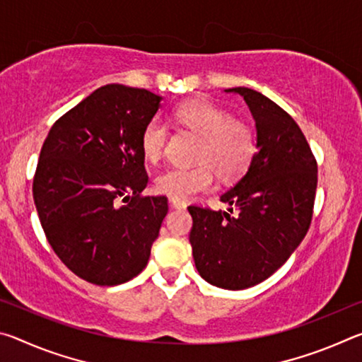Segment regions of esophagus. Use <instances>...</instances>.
Masks as SVG:
<instances>
[{"instance_id":"obj_1","label":"esophagus","mask_w":362,"mask_h":362,"mask_svg":"<svg viewBox=\"0 0 362 362\" xmlns=\"http://www.w3.org/2000/svg\"><path fill=\"white\" fill-rule=\"evenodd\" d=\"M169 206L174 207V209H185L187 203H183V201H179V199L170 198V199H169Z\"/></svg>"}]
</instances>
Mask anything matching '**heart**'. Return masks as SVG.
<instances>
[{
  "label": "heart",
  "instance_id": "1",
  "mask_svg": "<svg viewBox=\"0 0 362 362\" xmlns=\"http://www.w3.org/2000/svg\"><path fill=\"white\" fill-rule=\"evenodd\" d=\"M175 121L187 131L201 137L193 168H169L158 177L156 187L170 198L185 201L214 183V170L228 182L240 177L250 166L257 151V136L246 121L233 119L222 107L207 100L182 103L174 113ZM168 126L151 119L140 134V150L150 163L163 156L168 142Z\"/></svg>",
  "mask_w": 362,
  "mask_h": 362
}]
</instances>
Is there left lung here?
<instances>
[{
	"instance_id": "left-lung-1",
	"label": "left lung",
	"mask_w": 362,
	"mask_h": 362,
	"mask_svg": "<svg viewBox=\"0 0 362 362\" xmlns=\"http://www.w3.org/2000/svg\"><path fill=\"white\" fill-rule=\"evenodd\" d=\"M255 121L257 153L211 211L189 206V244L201 278L222 289L262 283L287 262L310 228L317 185L316 159L292 116L260 93L231 88ZM237 211L232 214V209Z\"/></svg>"
}]
</instances>
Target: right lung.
<instances>
[{
    "label": "right lung",
    "instance_id": "add662e5",
    "mask_svg": "<svg viewBox=\"0 0 362 362\" xmlns=\"http://www.w3.org/2000/svg\"><path fill=\"white\" fill-rule=\"evenodd\" d=\"M161 100L146 89L102 86L42 144L33 179L40 222L59 259L88 283H127L148 263L168 198L140 196L148 183L140 134Z\"/></svg>",
    "mask_w": 362,
    "mask_h": 362
}]
</instances>
